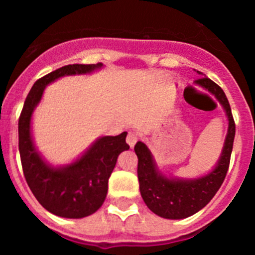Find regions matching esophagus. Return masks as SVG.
I'll list each match as a JSON object with an SVG mask.
<instances>
[{"label": "esophagus", "instance_id": "esophagus-1", "mask_svg": "<svg viewBox=\"0 0 255 255\" xmlns=\"http://www.w3.org/2000/svg\"><path fill=\"white\" fill-rule=\"evenodd\" d=\"M138 140H139V135L134 131H130L129 134H128V136H126V141H128V144H129L131 148L134 147L135 143H136Z\"/></svg>", "mask_w": 255, "mask_h": 255}]
</instances>
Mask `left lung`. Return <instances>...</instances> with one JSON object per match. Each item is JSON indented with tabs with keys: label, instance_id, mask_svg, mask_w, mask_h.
<instances>
[{
	"label": "left lung",
	"instance_id": "obj_1",
	"mask_svg": "<svg viewBox=\"0 0 255 255\" xmlns=\"http://www.w3.org/2000/svg\"><path fill=\"white\" fill-rule=\"evenodd\" d=\"M197 83L202 87L208 88V91L217 97L229 117L226 141L215 170L197 180L167 179L158 173L152 154L143 141H138L134 147L135 153L138 155L139 189L144 203L153 213L168 220H181L189 217L211 202L226 177L233 152L235 121L226 94L220 85L208 78H199Z\"/></svg>",
	"mask_w": 255,
	"mask_h": 255
}]
</instances>
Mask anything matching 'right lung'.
Listing matches in <instances>:
<instances>
[{"mask_svg":"<svg viewBox=\"0 0 255 255\" xmlns=\"http://www.w3.org/2000/svg\"><path fill=\"white\" fill-rule=\"evenodd\" d=\"M101 66V62L66 65L38 79L26 97L19 117L20 159L26 184L38 202L60 217L83 218L100 209L107 195L108 179L117 157L130 148L125 140L128 132L103 136L73 164L53 168L43 162L34 149L30 136L31 114L47 84L60 76L91 73Z\"/></svg>","mask_w":255,"mask_h":255,"instance_id":"obj_1","label":"right lung"}]
</instances>
